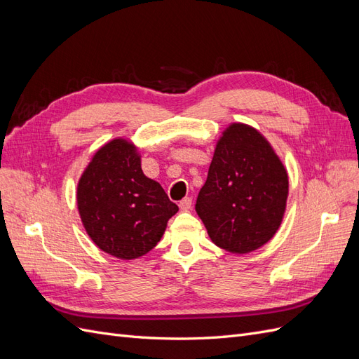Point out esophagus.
<instances>
[{
  "mask_svg": "<svg viewBox=\"0 0 359 359\" xmlns=\"http://www.w3.org/2000/svg\"><path fill=\"white\" fill-rule=\"evenodd\" d=\"M191 198H184L181 202H180V210L181 211H190L191 210Z\"/></svg>",
  "mask_w": 359,
  "mask_h": 359,
  "instance_id": "34e87169",
  "label": "esophagus"
}]
</instances>
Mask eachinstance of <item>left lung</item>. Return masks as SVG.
<instances>
[{"label": "left lung", "mask_w": 359, "mask_h": 359, "mask_svg": "<svg viewBox=\"0 0 359 359\" xmlns=\"http://www.w3.org/2000/svg\"><path fill=\"white\" fill-rule=\"evenodd\" d=\"M287 196V170L269 140L248 124L227 126L196 201L211 241L233 255L255 252L277 233Z\"/></svg>", "instance_id": "left-lung-1"}]
</instances>
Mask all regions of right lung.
<instances>
[{
  "mask_svg": "<svg viewBox=\"0 0 359 359\" xmlns=\"http://www.w3.org/2000/svg\"><path fill=\"white\" fill-rule=\"evenodd\" d=\"M137 147L115 137L95 151L78 182L76 202L93 243L121 260L147 255L161 240L178 206L148 178Z\"/></svg>",
  "mask_w": 359,
  "mask_h": 359,
  "instance_id": "obj_1",
  "label": "right lung"
}]
</instances>
